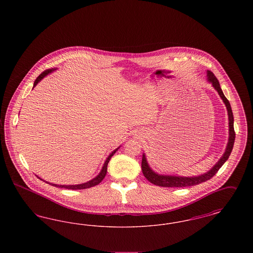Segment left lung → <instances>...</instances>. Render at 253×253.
I'll return each mask as SVG.
<instances>
[{"mask_svg":"<svg viewBox=\"0 0 253 253\" xmlns=\"http://www.w3.org/2000/svg\"><path fill=\"white\" fill-rule=\"evenodd\" d=\"M207 77H208V82L211 83L214 89L216 90L222 100L224 101L227 110H228V116H229V141L226 148V151L222 157L218 160L216 164L209 171H207L204 174L198 175V176H193V177H185V176H175V175H164V174H158L155 172L152 169L150 168L147 159L145 157V154L142 156V163H141V168H142V172L144 174L145 177L150 181L151 183L160 186V187H190V186H194L198 185L200 183H203L205 181L211 179L212 176L216 174L218 169L223 166V164L229 159V155L232 151L234 140H235V132H234V127H233V114L232 110L230 107L229 101L227 99V97L224 95L219 82L214 76V74L211 71H207Z\"/></svg>","mask_w":253,"mask_h":253,"instance_id":"1","label":"left lung"}]
</instances>
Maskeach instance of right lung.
<instances>
[{
    "instance_id": "obj_1",
    "label": "right lung",
    "mask_w": 253,
    "mask_h": 253,
    "mask_svg": "<svg viewBox=\"0 0 253 253\" xmlns=\"http://www.w3.org/2000/svg\"><path fill=\"white\" fill-rule=\"evenodd\" d=\"M55 70H56V68H55V69L52 68V69H47V70H45L44 72L42 73V74L37 78L36 81L34 82L33 88H34L45 76H47L48 74L53 72V71H55ZM119 149H120V147L117 148L116 150H114V151L109 155V157H107V159L105 160V162H104V164H103V167L101 169L100 172L96 175L95 178H93L92 180L88 181V182H86V183H83V184H78V185H57V184H53V183H49V182H46V181H43L46 182V183H48L50 185H52V186H54V187L64 188V189H68V190H83V189H88V188L94 187V186H96L97 184H99L101 181L103 180V178L105 177L106 172H107V165H108L109 161H110L111 157L115 155V153H116ZM39 178H40V177H39ZM40 179H41V178H40Z\"/></svg>"
}]
</instances>
